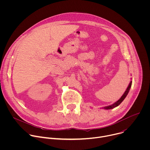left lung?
Wrapping results in <instances>:
<instances>
[{"instance_id": "1", "label": "left lung", "mask_w": 150, "mask_h": 150, "mask_svg": "<svg viewBox=\"0 0 150 150\" xmlns=\"http://www.w3.org/2000/svg\"><path fill=\"white\" fill-rule=\"evenodd\" d=\"M131 85H132V81H131V82H130V83H129V86H128V87L127 88V89H126V90L125 91V93L123 94V96L121 97V98L118 100V101H117L116 103H115L114 104H113L112 105H109V106H107V107H105V108H104V109H113V108H116V107H117V106H118L123 101V100L125 98V97H126V96L127 95V94H128V93H129V90H130V88H131Z\"/></svg>"}]
</instances>
